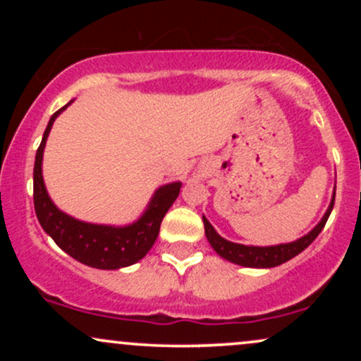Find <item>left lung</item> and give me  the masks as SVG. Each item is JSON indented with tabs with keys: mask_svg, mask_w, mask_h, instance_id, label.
Returning <instances> with one entry per match:
<instances>
[{
	"mask_svg": "<svg viewBox=\"0 0 361 361\" xmlns=\"http://www.w3.org/2000/svg\"><path fill=\"white\" fill-rule=\"evenodd\" d=\"M334 197H336V192L333 193L331 204L327 207L324 217L321 219V222H319L309 234H305L304 238L297 239V241L293 243L276 244V246H244V244L231 243L227 241V239L221 238V235L217 234V231L212 227V224L204 217L205 235L207 239H209L210 246L214 247V251L217 252L219 256H222L224 259L231 261V263L241 264V267H250V268L279 267V264L285 263V261L295 258V256L304 251L305 247H307L309 244L317 238L319 233L324 229L327 219H329L331 210H333L334 207Z\"/></svg>",
	"mask_w": 361,
	"mask_h": 361,
	"instance_id": "obj_1",
	"label": "left lung"
}]
</instances>
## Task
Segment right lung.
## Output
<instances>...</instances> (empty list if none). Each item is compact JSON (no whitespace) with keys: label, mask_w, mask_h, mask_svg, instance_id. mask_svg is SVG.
Wrapping results in <instances>:
<instances>
[{"label":"right lung","mask_w":361,"mask_h":361,"mask_svg":"<svg viewBox=\"0 0 361 361\" xmlns=\"http://www.w3.org/2000/svg\"><path fill=\"white\" fill-rule=\"evenodd\" d=\"M68 105L57 110L49 120L42 142L37 149L34 166V205L37 219L42 229L62 251L86 267L100 268V270H118V268L130 267L142 259L152 247L159 234L163 217L180 195L181 183L175 181L157 188L139 221L123 227L82 222L61 212L45 190L42 157L54 120L59 117L62 110L68 109Z\"/></svg>","instance_id":"obj_1"}]
</instances>
